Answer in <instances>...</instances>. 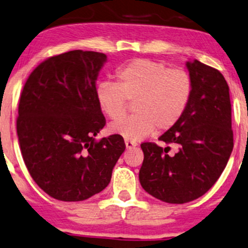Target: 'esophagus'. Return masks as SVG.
Listing matches in <instances>:
<instances>
[{
  "mask_svg": "<svg viewBox=\"0 0 248 248\" xmlns=\"http://www.w3.org/2000/svg\"><path fill=\"white\" fill-rule=\"evenodd\" d=\"M124 143H126V147L127 149H131V147H135L137 145L136 142H134V140H124Z\"/></svg>",
  "mask_w": 248,
  "mask_h": 248,
  "instance_id": "34e87169",
  "label": "esophagus"
}]
</instances>
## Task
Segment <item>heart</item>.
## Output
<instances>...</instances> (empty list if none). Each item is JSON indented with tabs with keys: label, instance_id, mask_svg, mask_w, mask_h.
I'll return each mask as SVG.
<instances>
[{
	"label": "heart",
	"instance_id": "b5f03b06",
	"mask_svg": "<svg viewBox=\"0 0 248 248\" xmlns=\"http://www.w3.org/2000/svg\"><path fill=\"white\" fill-rule=\"evenodd\" d=\"M193 83L181 68L151 59H134L115 71V82L103 81L96 87V101L109 120L124 116L127 101H134L135 114L109 126L112 134L139 140L167 130L183 118L190 104Z\"/></svg>",
	"mask_w": 248,
	"mask_h": 248
}]
</instances>
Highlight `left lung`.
Returning <instances> with one entry per match:
<instances>
[{
	"instance_id": "left-lung-1",
	"label": "left lung",
	"mask_w": 248,
	"mask_h": 248,
	"mask_svg": "<svg viewBox=\"0 0 248 248\" xmlns=\"http://www.w3.org/2000/svg\"><path fill=\"white\" fill-rule=\"evenodd\" d=\"M193 92L183 118L159 137L170 146L140 144L143 189L169 203L192 202L205 194L221 176L233 149L229 86L220 71L199 61L187 62Z\"/></svg>"
}]
</instances>
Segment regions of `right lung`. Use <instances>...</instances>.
I'll use <instances>...</instances> for the list:
<instances>
[{
    "instance_id": "obj_1",
    "label": "right lung",
    "mask_w": 248,
    "mask_h": 248,
    "mask_svg": "<svg viewBox=\"0 0 248 248\" xmlns=\"http://www.w3.org/2000/svg\"><path fill=\"white\" fill-rule=\"evenodd\" d=\"M106 55L72 50L43 61L20 93L17 134L25 165L46 194L82 202L108 186L126 149L120 135L96 140L106 120L96 80Z\"/></svg>"
}]
</instances>
